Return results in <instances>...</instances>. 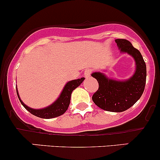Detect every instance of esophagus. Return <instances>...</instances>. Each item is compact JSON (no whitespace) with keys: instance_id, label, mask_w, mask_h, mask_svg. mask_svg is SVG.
Listing matches in <instances>:
<instances>
[{"instance_id":"1","label":"esophagus","mask_w":160,"mask_h":160,"mask_svg":"<svg viewBox=\"0 0 160 160\" xmlns=\"http://www.w3.org/2000/svg\"><path fill=\"white\" fill-rule=\"evenodd\" d=\"M90 74H91V70L90 69H87V70H85L84 73H83V75L86 78H88V77H90Z\"/></svg>"}]
</instances>
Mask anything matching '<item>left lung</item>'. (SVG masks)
Returning a JSON list of instances; mask_svg holds the SVG:
<instances>
[{
    "label": "left lung",
    "mask_w": 160,
    "mask_h": 160,
    "mask_svg": "<svg viewBox=\"0 0 160 160\" xmlns=\"http://www.w3.org/2000/svg\"><path fill=\"white\" fill-rule=\"evenodd\" d=\"M120 53L130 55L135 60L134 73L127 80L109 78L102 72H94L91 76L99 83V89L92 97L94 103L110 112H120L133 106L144 91L147 78V66L140 52L129 40L116 39Z\"/></svg>",
    "instance_id": "8db88e82"
}]
</instances>
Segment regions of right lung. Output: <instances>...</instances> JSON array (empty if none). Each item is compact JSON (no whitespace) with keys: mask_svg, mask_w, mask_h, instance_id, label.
Segmentation results:
<instances>
[{"mask_svg":"<svg viewBox=\"0 0 160 160\" xmlns=\"http://www.w3.org/2000/svg\"><path fill=\"white\" fill-rule=\"evenodd\" d=\"M84 79V77H82L80 79L73 80L67 82L66 84H65L64 87H63L62 92L60 93V96L58 97V98L53 103L48 106V107L42 109H33L23 103L21 99L20 98L19 93H18V87H16L17 94H18V98H19V100L21 101L23 107L27 110L29 111L31 114L38 117H40V118L52 119L54 118V117H59V116H61L62 114H63L66 112L67 109H68L69 105H70L72 92L83 83Z\"/></svg>","mask_w":160,"mask_h":160,"instance_id":"add662e5","label":"right lung"}]
</instances>
